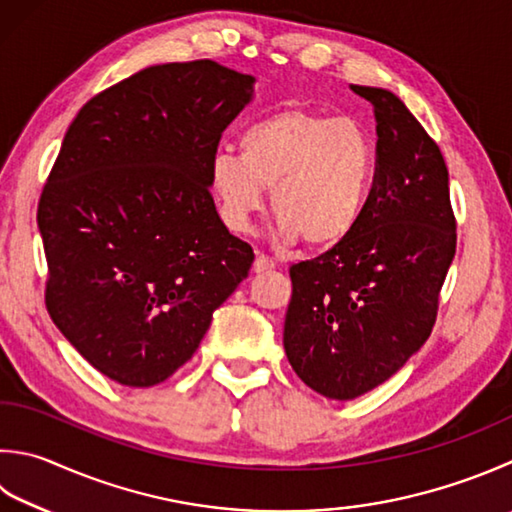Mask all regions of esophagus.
I'll list each match as a JSON object with an SVG mask.
<instances>
[{"instance_id": "obj_1", "label": "esophagus", "mask_w": 512, "mask_h": 512, "mask_svg": "<svg viewBox=\"0 0 512 512\" xmlns=\"http://www.w3.org/2000/svg\"><path fill=\"white\" fill-rule=\"evenodd\" d=\"M276 267V263L269 256H265V254H258L256 256V260H254V272L256 274H263V272H269V269H274Z\"/></svg>"}]
</instances>
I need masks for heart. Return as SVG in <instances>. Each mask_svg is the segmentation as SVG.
I'll return each instance as SVG.
<instances>
[{"label": "heart", "mask_w": 512, "mask_h": 512, "mask_svg": "<svg viewBox=\"0 0 512 512\" xmlns=\"http://www.w3.org/2000/svg\"><path fill=\"white\" fill-rule=\"evenodd\" d=\"M376 169L368 129L350 118L285 109L252 124L240 156L211 160V189L229 229L247 231L272 191L285 240L307 247L343 243L361 223Z\"/></svg>", "instance_id": "b5f03b06"}]
</instances>
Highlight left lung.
<instances>
[{"label":"left lung","mask_w":512,"mask_h":512,"mask_svg":"<svg viewBox=\"0 0 512 512\" xmlns=\"http://www.w3.org/2000/svg\"><path fill=\"white\" fill-rule=\"evenodd\" d=\"M374 106L376 169L361 223L325 254L289 267L285 354L305 385L350 401L403 368L428 341L457 249L448 167L397 95Z\"/></svg>","instance_id":"8db88e82"}]
</instances>
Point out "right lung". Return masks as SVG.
I'll return each instance as SVG.
<instances>
[{
	"instance_id": "obj_1",
	"label": "right lung",
	"mask_w": 512,
	"mask_h": 512,
	"mask_svg": "<svg viewBox=\"0 0 512 512\" xmlns=\"http://www.w3.org/2000/svg\"><path fill=\"white\" fill-rule=\"evenodd\" d=\"M254 77L149 66L86 102L37 205L46 310L95 370L151 388L185 365L254 249L211 198V160Z\"/></svg>"
}]
</instances>
